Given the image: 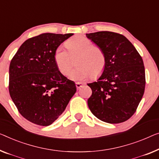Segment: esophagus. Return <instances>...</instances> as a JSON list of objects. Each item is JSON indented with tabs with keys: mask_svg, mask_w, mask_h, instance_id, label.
Returning a JSON list of instances; mask_svg holds the SVG:
<instances>
[{
	"mask_svg": "<svg viewBox=\"0 0 159 159\" xmlns=\"http://www.w3.org/2000/svg\"><path fill=\"white\" fill-rule=\"evenodd\" d=\"M83 85H84V84H83V83H81V82H76V83H75V86H76L78 89H80V87H82Z\"/></svg>",
	"mask_w": 159,
	"mask_h": 159,
	"instance_id": "1",
	"label": "esophagus"
}]
</instances>
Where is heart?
<instances>
[{
    "label": "heart",
    "instance_id": "1",
    "mask_svg": "<svg viewBox=\"0 0 159 159\" xmlns=\"http://www.w3.org/2000/svg\"><path fill=\"white\" fill-rule=\"evenodd\" d=\"M68 53L62 47H58L53 53V61L61 74L67 75L71 69L70 58L77 56L75 65L70 79L73 80H84L93 75L97 77L103 73L106 67V58L104 51L93 46L87 38L79 35L65 43Z\"/></svg>",
    "mask_w": 159,
    "mask_h": 159
}]
</instances>
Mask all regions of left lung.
Returning <instances> with one entry per match:
<instances>
[{
  "label": "left lung",
  "mask_w": 159,
  "mask_h": 159,
  "mask_svg": "<svg viewBox=\"0 0 159 159\" xmlns=\"http://www.w3.org/2000/svg\"><path fill=\"white\" fill-rule=\"evenodd\" d=\"M105 53L106 67L97 80L88 86L92 95L88 106L102 121L119 124L136 112L144 93L145 68L140 54L124 35L110 31L86 34Z\"/></svg>",
  "instance_id": "obj_1"
}]
</instances>
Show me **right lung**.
<instances>
[{
    "label": "right lung",
    "instance_id": "add662e5",
    "mask_svg": "<svg viewBox=\"0 0 159 159\" xmlns=\"http://www.w3.org/2000/svg\"><path fill=\"white\" fill-rule=\"evenodd\" d=\"M73 34L45 33L21 45L9 67V93L19 113L47 126L65 111L76 92L75 83L58 70L55 50Z\"/></svg>",
    "mask_w": 159,
    "mask_h": 159
}]
</instances>
